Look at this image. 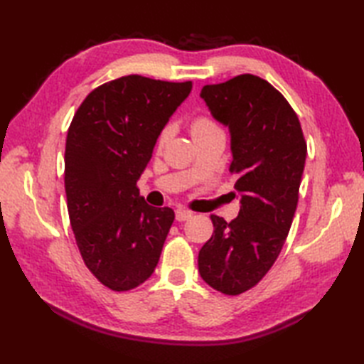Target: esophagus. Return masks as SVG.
<instances>
[{
  "instance_id": "34e87169",
  "label": "esophagus",
  "mask_w": 364,
  "mask_h": 364,
  "mask_svg": "<svg viewBox=\"0 0 364 364\" xmlns=\"http://www.w3.org/2000/svg\"><path fill=\"white\" fill-rule=\"evenodd\" d=\"M175 218L178 222H184L192 218V211L186 210V208H176L175 211Z\"/></svg>"
}]
</instances>
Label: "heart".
Here are the masks:
<instances>
[{"label":"heart","mask_w":364,"mask_h":364,"mask_svg":"<svg viewBox=\"0 0 364 364\" xmlns=\"http://www.w3.org/2000/svg\"><path fill=\"white\" fill-rule=\"evenodd\" d=\"M191 129H192V136H200V134H205V133H210V131H214V129H220L218 122L213 120L211 117H208V115H198V117H196L194 120H192L191 123ZM168 137V129H164L162 133L159 134V139H158V144L159 145H164Z\"/></svg>","instance_id":"1"}]
</instances>
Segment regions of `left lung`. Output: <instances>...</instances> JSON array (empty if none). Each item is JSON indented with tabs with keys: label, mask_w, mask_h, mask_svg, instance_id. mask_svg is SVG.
I'll list each match as a JSON object with an SVG mask.
<instances>
[{
	"label": "left lung",
	"mask_w": 364,
	"mask_h": 364,
	"mask_svg": "<svg viewBox=\"0 0 364 364\" xmlns=\"http://www.w3.org/2000/svg\"><path fill=\"white\" fill-rule=\"evenodd\" d=\"M200 97L228 127L230 172L237 175L241 208L230 223L211 215L214 233L198 252V272L215 291L237 296L267 274L283 249L297 208L306 142L286 98L258 76L210 84Z\"/></svg>",
	"instance_id": "obj_1"
}]
</instances>
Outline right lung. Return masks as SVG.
Here are the masks:
<instances>
[{
  "mask_svg": "<svg viewBox=\"0 0 364 364\" xmlns=\"http://www.w3.org/2000/svg\"><path fill=\"white\" fill-rule=\"evenodd\" d=\"M191 89V81L122 76L92 90L68 128L70 225L86 266L112 291L136 288L159 261L175 213L150 206L136 183Z\"/></svg>",
  "mask_w": 364,
  "mask_h": 364,
  "instance_id": "obj_1",
  "label": "right lung"
}]
</instances>
